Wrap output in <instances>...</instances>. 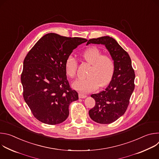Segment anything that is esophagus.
Returning a JSON list of instances; mask_svg holds the SVG:
<instances>
[{"label":"esophagus","mask_w":159,"mask_h":159,"mask_svg":"<svg viewBox=\"0 0 159 159\" xmlns=\"http://www.w3.org/2000/svg\"><path fill=\"white\" fill-rule=\"evenodd\" d=\"M79 98L83 99V98H85L87 97V95L84 94H82V93H79Z\"/></svg>","instance_id":"34e87169"}]
</instances>
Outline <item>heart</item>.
Masks as SVG:
<instances>
[{"label":"heart","instance_id":"obj_1","mask_svg":"<svg viewBox=\"0 0 159 159\" xmlns=\"http://www.w3.org/2000/svg\"><path fill=\"white\" fill-rule=\"evenodd\" d=\"M84 60L90 64L87 74L88 77L78 79L72 83V87L79 91L89 93L95 90L99 85L104 87L111 80L115 73V62L111 57L102 55L96 47L87 49L82 54ZM77 69L76 59L70 55L65 63L66 75L70 78L75 77Z\"/></svg>","mask_w":159,"mask_h":159}]
</instances>
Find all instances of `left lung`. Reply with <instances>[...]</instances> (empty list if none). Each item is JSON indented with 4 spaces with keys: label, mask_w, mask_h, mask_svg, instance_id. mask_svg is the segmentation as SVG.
Masks as SVG:
<instances>
[{
    "label": "left lung",
    "mask_w": 159,
    "mask_h": 159,
    "mask_svg": "<svg viewBox=\"0 0 159 159\" xmlns=\"http://www.w3.org/2000/svg\"><path fill=\"white\" fill-rule=\"evenodd\" d=\"M104 45L115 62V70L107 87L91 96L95 106L89 111L93 121L101 124H109L123 116L127 109L129 99L134 89L135 74L128 53L111 37L102 36L90 39L89 44Z\"/></svg>",
    "instance_id": "obj_1"
}]
</instances>
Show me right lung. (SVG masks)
<instances>
[{"label":"right lung","mask_w":159,"mask_h":159,"mask_svg":"<svg viewBox=\"0 0 159 159\" xmlns=\"http://www.w3.org/2000/svg\"><path fill=\"white\" fill-rule=\"evenodd\" d=\"M87 41L48 33L26 56L20 77L23 98L39 121L57 125L69 116V105L79 96L66 79L65 63L73 50Z\"/></svg>","instance_id":"add662e5"}]
</instances>
